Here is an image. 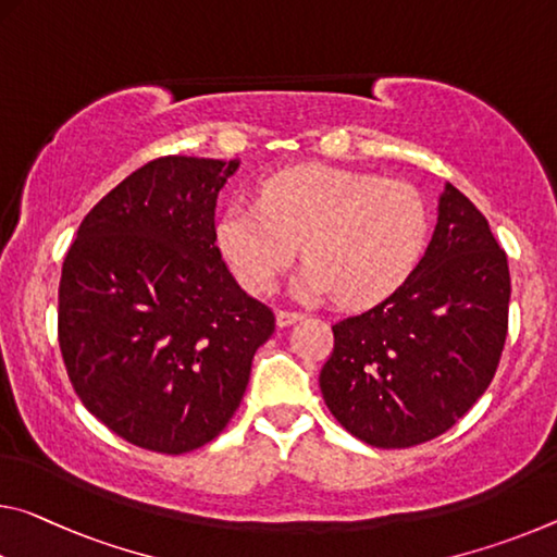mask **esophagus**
Segmentation results:
<instances>
[{"mask_svg":"<svg viewBox=\"0 0 557 557\" xmlns=\"http://www.w3.org/2000/svg\"><path fill=\"white\" fill-rule=\"evenodd\" d=\"M297 320H302V312L277 310V326H289V324H295Z\"/></svg>","mask_w":557,"mask_h":557,"instance_id":"34e87169","label":"esophagus"}]
</instances>
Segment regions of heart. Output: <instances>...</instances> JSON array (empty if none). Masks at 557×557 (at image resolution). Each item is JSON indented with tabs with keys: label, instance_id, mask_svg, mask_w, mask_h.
<instances>
[{
	"label": "heart",
	"instance_id": "b5f03b06",
	"mask_svg": "<svg viewBox=\"0 0 557 557\" xmlns=\"http://www.w3.org/2000/svg\"><path fill=\"white\" fill-rule=\"evenodd\" d=\"M434 210L417 185L332 165H302L262 185L260 202L218 218L220 252L255 295L270 293L302 243L295 293L361 310L392 297L426 252Z\"/></svg>",
	"mask_w": 557,
	"mask_h": 557
}]
</instances>
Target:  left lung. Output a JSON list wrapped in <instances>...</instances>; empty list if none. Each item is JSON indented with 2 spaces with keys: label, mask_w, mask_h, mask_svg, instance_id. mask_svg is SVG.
<instances>
[{
  "label": "left lung",
  "mask_w": 557,
  "mask_h": 557,
  "mask_svg": "<svg viewBox=\"0 0 557 557\" xmlns=\"http://www.w3.org/2000/svg\"><path fill=\"white\" fill-rule=\"evenodd\" d=\"M506 252L473 202L446 185L413 275L372 310L332 324L320 372L326 409L376 448L444 434L496 374L508 334Z\"/></svg>",
  "instance_id": "left-lung-1"
}]
</instances>
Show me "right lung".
<instances>
[{
	"label": "right lung",
	"instance_id": "1",
	"mask_svg": "<svg viewBox=\"0 0 557 557\" xmlns=\"http://www.w3.org/2000/svg\"><path fill=\"white\" fill-rule=\"evenodd\" d=\"M237 165L163 156L138 168L88 210L61 268L69 382L103 426L146 451L210 444L275 332L218 247V193Z\"/></svg>",
	"mask_w": 557,
	"mask_h": 557
}]
</instances>
